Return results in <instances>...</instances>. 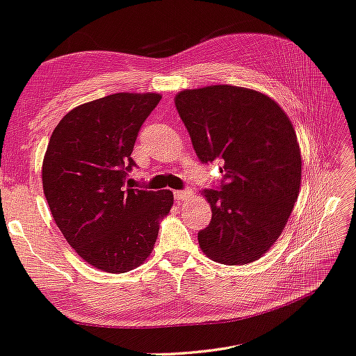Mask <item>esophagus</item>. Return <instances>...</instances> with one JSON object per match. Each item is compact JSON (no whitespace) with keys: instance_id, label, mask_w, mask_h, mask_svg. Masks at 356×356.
I'll return each mask as SVG.
<instances>
[{"instance_id":"34e87169","label":"esophagus","mask_w":356,"mask_h":356,"mask_svg":"<svg viewBox=\"0 0 356 356\" xmlns=\"http://www.w3.org/2000/svg\"><path fill=\"white\" fill-rule=\"evenodd\" d=\"M193 196V191L191 190H177L174 191V197L176 200H186Z\"/></svg>"}]
</instances>
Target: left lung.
Here are the masks:
<instances>
[{"instance_id": "left-lung-1", "label": "left lung", "mask_w": 356, "mask_h": 356, "mask_svg": "<svg viewBox=\"0 0 356 356\" xmlns=\"http://www.w3.org/2000/svg\"><path fill=\"white\" fill-rule=\"evenodd\" d=\"M202 163L219 160L221 190L199 245L213 261L248 264L273 248L299 196L302 157L288 115L268 95L235 86L184 90L174 98Z\"/></svg>"}]
</instances>
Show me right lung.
<instances>
[{"label": "right lung", "instance_id": "add662e5", "mask_svg": "<svg viewBox=\"0 0 356 356\" xmlns=\"http://www.w3.org/2000/svg\"><path fill=\"white\" fill-rule=\"evenodd\" d=\"M159 93H115L70 111L43 157L42 182L51 215L77 255L104 273L121 274L151 255L170 190L124 188L131 154Z\"/></svg>", "mask_w": 356, "mask_h": 356}]
</instances>
